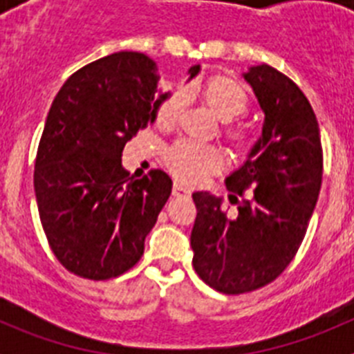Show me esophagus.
Instances as JSON below:
<instances>
[{
	"instance_id": "1",
	"label": "esophagus",
	"mask_w": 354,
	"mask_h": 354,
	"mask_svg": "<svg viewBox=\"0 0 354 354\" xmlns=\"http://www.w3.org/2000/svg\"><path fill=\"white\" fill-rule=\"evenodd\" d=\"M171 193L174 196H189L192 195V189L180 183H174V187H171Z\"/></svg>"
}]
</instances>
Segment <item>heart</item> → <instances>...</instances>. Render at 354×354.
<instances>
[{"label": "heart", "mask_w": 354, "mask_h": 354, "mask_svg": "<svg viewBox=\"0 0 354 354\" xmlns=\"http://www.w3.org/2000/svg\"><path fill=\"white\" fill-rule=\"evenodd\" d=\"M200 95L212 113L223 122L236 120L248 111L250 97L245 86L228 76H212L200 86ZM186 106V93L177 90L159 104L156 126L162 131H174L179 126ZM221 136L237 156H248L257 143V136L243 124H225ZM162 162L174 177L186 184H200L225 167V156L220 149L198 145L193 142H177L162 154Z\"/></svg>", "instance_id": "heart-1"}]
</instances>
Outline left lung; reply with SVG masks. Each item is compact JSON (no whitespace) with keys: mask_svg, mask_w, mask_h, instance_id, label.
<instances>
[{"mask_svg":"<svg viewBox=\"0 0 354 354\" xmlns=\"http://www.w3.org/2000/svg\"><path fill=\"white\" fill-rule=\"evenodd\" d=\"M245 80L266 118L262 138L227 179L228 202L237 212L209 193H193L198 211L193 268L228 296L261 289L283 273L305 237L323 183V145L308 99L266 64L250 68Z\"/></svg>","mask_w":354,"mask_h":354,"instance_id":"8db88e82","label":"left lung"}]
</instances>
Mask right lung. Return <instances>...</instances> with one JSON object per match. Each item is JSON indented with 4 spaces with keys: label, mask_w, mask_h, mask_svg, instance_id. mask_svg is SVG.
I'll list each match as a JSON object with an SVG mask.
<instances>
[{
    "label": "right lung",
    "mask_w": 354,
    "mask_h": 354,
    "mask_svg": "<svg viewBox=\"0 0 354 354\" xmlns=\"http://www.w3.org/2000/svg\"><path fill=\"white\" fill-rule=\"evenodd\" d=\"M200 65L189 68L196 76ZM156 64L120 51L76 71L56 93L35 159L40 223L55 257L86 280H109L143 255L147 234L171 193L165 171L131 179L122 150L154 122Z\"/></svg>",
    "instance_id": "1"
}]
</instances>
